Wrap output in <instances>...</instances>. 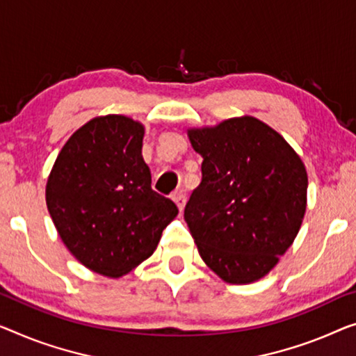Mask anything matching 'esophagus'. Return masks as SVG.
Wrapping results in <instances>:
<instances>
[{
    "label": "esophagus",
    "mask_w": 356,
    "mask_h": 356,
    "mask_svg": "<svg viewBox=\"0 0 356 356\" xmlns=\"http://www.w3.org/2000/svg\"><path fill=\"white\" fill-rule=\"evenodd\" d=\"M172 200L176 201L177 208H179L180 211H182V209L185 208V203H187V196H185L184 190H177V192L172 195Z\"/></svg>",
    "instance_id": "34e87169"
}]
</instances>
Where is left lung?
Instances as JSON below:
<instances>
[{"mask_svg":"<svg viewBox=\"0 0 356 356\" xmlns=\"http://www.w3.org/2000/svg\"><path fill=\"white\" fill-rule=\"evenodd\" d=\"M203 156L184 217L206 265L232 284L262 278L299 233L307 208L304 163L252 116L190 129Z\"/></svg>","mask_w":356,"mask_h":356,"instance_id":"obj_1","label":"left lung"}]
</instances>
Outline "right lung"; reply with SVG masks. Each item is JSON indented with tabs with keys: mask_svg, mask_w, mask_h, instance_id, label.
Returning <instances> with one entry per match:
<instances>
[{
	"mask_svg": "<svg viewBox=\"0 0 356 356\" xmlns=\"http://www.w3.org/2000/svg\"><path fill=\"white\" fill-rule=\"evenodd\" d=\"M142 139L137 121L99 116L67 140L47 179V209L63 245L105 277L118 278L150 257L179 212L152 188Z\"/></svg>",
	"mask_w": 356,
	"mask_h": 356,
	"instance_id": "obj_1",
	"label": "right lung"
}]
</instances>
